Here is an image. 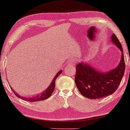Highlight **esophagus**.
<instances>
[{
	"mask_svg": "<svg viewBox=\"0 0 130 130\" xmlns=\"http://www.w3.org/2000/svg\"><path fill=\"white\" fill-rule=\"evenodd\" d=\"M76 61L75 59H71L68 62V64L69 66H74L75 65Z\"/></svg>",
	"mask_w": 130,
	"mask_h": 130,
	"instance_id": "1",
	"label": "esophagus"
}]
</instances>
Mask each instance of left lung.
Wrapping results in <instances>:
<instances>
[{
	"mask_svg": "<svg viewBox=\"0 0 130 130\" xmlns=\"http://www.w3.org/2000/svg\"><path fill=\"white\" fill-rule=\"evenodd\" d=\"M110 38L122 52L120 61L116 68L103 73L87 63L81 62L76 66V87L80 94L88 99H101L112 94L118 88L124 75L125 66L122 46L115 34Z\"/></svg>",
	"mask_w": 130,
	"mask_h": 130,
	"instance_id": "left-lung-1",
	"label": "left lung"
}]
</instances>
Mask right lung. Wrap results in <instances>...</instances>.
Masks as SVG:
<instances>
[{
  "instance_id": "1",
  "label": "right lung",
  "mask_w": 130,
  "mask_h": 130,
  "mask_svg": "<svg viewBox=\"0 0 130 130\" xmlns=\"http://www.w3.org/2000/svg\"><path fill=\"white\" fill-rule=\"evenodd\" d=\"M62 71H63L62 70L59 71L58 73L56 74V75L55 76V77L54 79H53L52 82H51V85H50V86H49L45 91H44L43 92L41 93V94L36 95V96H32L31 97L21 96V95H20V94H18V93L15 92L13 89L11 88V87H10V88H11V89H12V90L13 91L15 95L17 97L20 98V99L23 100L29 101V102H36V101L44 100L48 99V98L52 95L53 92H54V91L55 90V80H56V78L58 77V76L62 73Z\"/></svg>"
}]
</instances>
